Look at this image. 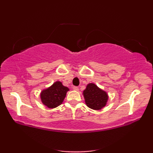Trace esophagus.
<instances>
[{
    "mask_svg": "<svg viewBox=\"0 0 153 153\" xmlns=\"http://www.w3.org/2000/svg\"><path fill=\"white\" fill-rule=\"evenodd\" d=\"M72 88H73V90H74V91H79V90L78 87H76V86H74Z\"/></svg>",
    "mask_w": 153,
    "mask_h": 153,
    "instance_id": "obj_1",
    "label": "esophagus"
}]
</instances>
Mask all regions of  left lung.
I'll return each instance as SVG.
<instances>
[{
    "instance_id": "left-lung-1",
    "label": "left lung",
    "mask_w": 153,
    "mask_h": 153,
    "mask_svg": "<svg viewBox=\"0 0 153 153\" xmlns=\"http://www.w3.org/2000/svg\"><path fill=\"white\" fill-rule=\"evenodd\" d=\"M83 93L85 104L90 109L100 110L107 105L109 98L107 92L94 83H89Z\"/></svg>"
}]
</instances>
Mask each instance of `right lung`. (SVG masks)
<instances>
[{
  "mask_svg": "<svg viewBox=\"0 0 153 153\" xmlns=\"http://www.w3.org/2000/svg\"><path fill=\"white\" fill-rule=\"evenodd\" d=\"M69 88L63 86L60 81H56L49 88L42 90L40 98L42 103L47 107L53 109L62 104Z\"/></svg>",
  "mask_w": 153,
  "mask_h": 153,
  "instance_id": "right-lung-1",
  "label": "right lung"
}]
</instances>
